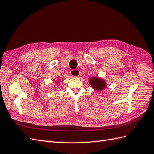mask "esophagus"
<instances>
[{"instance_id": "1", "label": "esophagus", "mask_w": 154, "mask_h": 154, "mask_svg": "<svg viewBox=\"0 0 154 154\" xmlns=\"http://www.w3.org/2000/svg\"><path fill=\"white\" fill-rule=\"evenodd\" d=\"M79 74H80L79 71V69H72V70H71V72H70V75L73 77H78L79 75Z\"/></svg>"}]
</instances>
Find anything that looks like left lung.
<instances>
[{"mask_svg":"<svg viewBox=\"0 0 154 154\" xmlns=\"http://www.w3.org/2000/svg\"><path fill=\"white\" fill-rule=\"evenodd\" d=\"M90 84L96 90H101L105 88V83L103 81L96 78H92L90 80Z\"/></svg>","mask_w":154,"mask_h":154,"instance_id":"obj_1","label":"left lung"}]
</instances>
